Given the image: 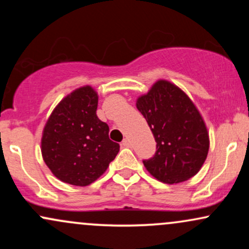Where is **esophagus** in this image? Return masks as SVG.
<instances>
[{
  "instance_id": "obj_1",
  "label": "esophagus",
  "mask_w": 249,
  "mask_h": 249,
  "mask_svg": "<svg viewBox=\"0 0 249 249\" xmlns=\"http://www.w3.org/2000/svg\"><path fill=\"white\" fill-rule=\"evenodd\" d=\"M122 146H124V147H130V146H131V142L128 141L127 138H125L124 141H123V142H122Z\"/></svg>"
}]
</instances>
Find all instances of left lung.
Here are the masks:
<instances>
[{
    "instance_id": "1",
    "label": "left lung",
    "mask_w": 249,
    "mask_h": 249,
    "mask_svg": "<svg viewBox=\"0 0 249 249\" xmlns=\"http://www.w3.org/2000/svg\"><path fill=\"white\" fill-rule=\"evenodd\" d=\"M136 105L157 142L156 154L142 160L150 174L165 184L196 176L207 158L210 137L190 97L173 83L159 79Z\"/></svg>"
}]
</instances>
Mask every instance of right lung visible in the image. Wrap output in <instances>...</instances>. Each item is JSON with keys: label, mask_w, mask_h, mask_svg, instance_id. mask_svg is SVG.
I'll return each mask as SVG.
<instances>
[{"label": "right lung", "mask_w": 249, "mask_h": 249, "mask_svg": "<svg viewBox=\"0 0 249 249\" xmlns=\"http://www.w3.org/2000/svg\"><path fill=\"white\" fill-rule=\"evenodd\" d=\"M97 105L95 89H76L53 108L43 128V160L63 182L92 184L119 152V144L108 138L107 124L96 115Z\"/></svg>", "instance_id": "right-lung-1"}]
</instances>
